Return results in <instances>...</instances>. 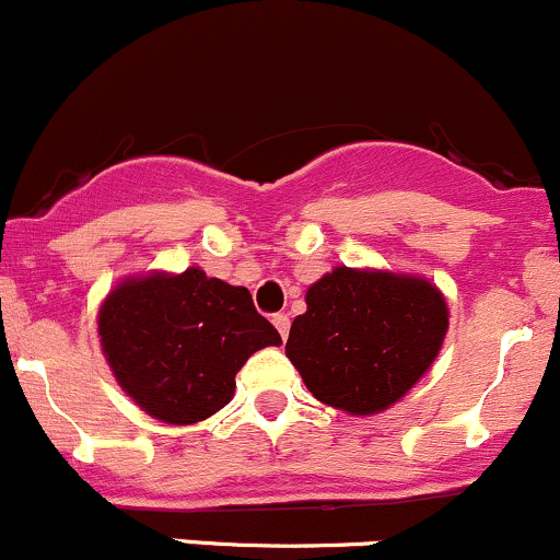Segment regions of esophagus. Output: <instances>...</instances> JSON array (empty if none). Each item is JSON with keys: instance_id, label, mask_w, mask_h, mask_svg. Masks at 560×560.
I'll list each match as a JSON object with an SVG mask.
<instances>
[{"instance_id": "34e87169", "label": "esophagus", "mask_w": 560, "mask_h": 560, "mask_svg": "<svg viewBox=\"0 0 560 560\" xmlns=\"http://www.w3.org/2000/svg\"><path fill=\"white\" fill-rule=\"evenodd\" d=\"M272 323H275V328H278L280 336L288 338V330H291V317H288L285 312H278V314H272Z\"/></svg>"}]
</instances>
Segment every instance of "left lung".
I'll return each mask as SVG.
<instances>
[{"label": "left lung", "instance_id": "1", "mask_svg": "<svg viewBox=\"0 0 560 560\" xmlns=\"http://www.w3.org/2000/svg\"><path fill=\"white\" fill-rule=\"evenodd\" d=\"M447 328V301L425 278L336 267L306 291L285 354L314 399L375 416L423 378Z\"/></svg>", "mask_w": 560, "mask_h": 560}]
</instances>
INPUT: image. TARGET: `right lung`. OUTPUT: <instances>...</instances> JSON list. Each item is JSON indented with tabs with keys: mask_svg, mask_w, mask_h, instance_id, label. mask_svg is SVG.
Instances as JSON below:
<instances>
[{
	"mask_svg": "<svg viewBox=\"0 0 560 560\" xmlns=\"http://www.w3.org/2000/svg\"><path fill=\"white\" fill-rule=\"evenodd\" d=\"M97 332L118 386L172 425L222 410L248 357L282 343L248 288L198 267L121 280L100 306Z\"/></svg>",
	"mask_w": 560,
	"mask_h": 560,
	"instance_id": "1",
	"label": "right lung"
}]
</instances>
